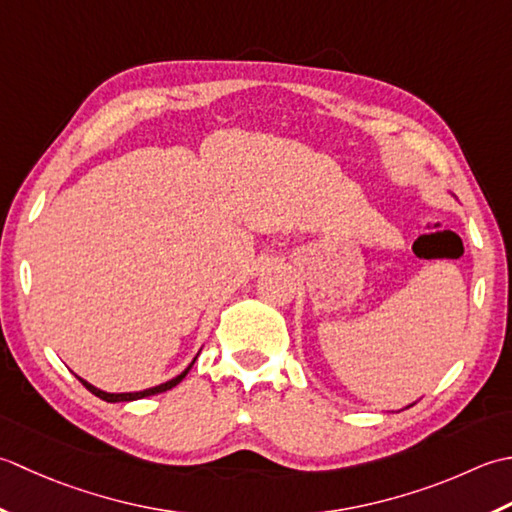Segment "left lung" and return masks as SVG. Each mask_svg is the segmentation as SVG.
Returning a JSON list of instances; mask_svg holds the SVG:
<instances>
[{
    "label": "left lung",
    "mask_w": 512,
    "mask_h": 512,
    "mask_svg": "<svg viewBox=\"0 0 512 512\" xmlns=\"http://www.w3.org/2000/svg\"><path fill=\"white\" fill-rule=\"evenodd\" d=\"M409 406H411V404H409Z\"/></svg>",
    "instance_id": "8db88e82"
}]
</instances>
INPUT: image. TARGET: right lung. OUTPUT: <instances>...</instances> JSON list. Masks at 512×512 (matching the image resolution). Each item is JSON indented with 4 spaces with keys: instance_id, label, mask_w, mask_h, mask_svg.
Here are the masks:
<instances>
[{
    "instance_id": "right-lung-1",
    "label": "right lung",
    "mask_w": 512,
    "mask_h": 512,
    "mask_svg": "<svg viewBox=\"0 0 512 512\" xmlns=\"http://www.w3.org/2000/svg\"><path fill=\"white\" fill-rule=\"evenodd\" d=\"M198 353H201V349H198ZM198 353L194 356V360L187 364V367L179 373V375H174L172 380H168V382H163V384H156V387H150V389H143V391H130V393H108V391H101V389H97L95 384H90V382H86L83 378H79V382L83 384V387H86L90 393H95L97 398H101V400H106V402H132V400H141V398H148V395H156V393H163V391H168V389H172V387H176V384H179L187 373H190V369H192V364L196 362V358H198Z\"/></svg>"
}]
</instances>
